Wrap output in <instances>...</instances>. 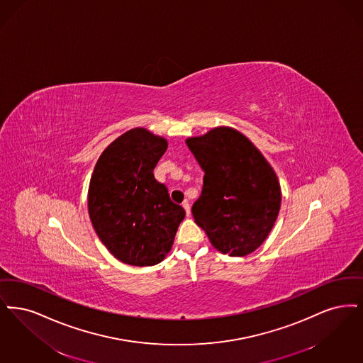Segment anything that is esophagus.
I'll return each instance as SVG.
<instances>
[{"instance_id":"esophagus-1","label":"esophagus","mask_w":363,"mask_h":363,"mask_svg":"<svg viewBox=\"0 0 363 363\" xmlns=\"http://www.w3.org/2000/svg\"><path fill=\"white\" fill-rule=\"evenodd\" d=\"M183 207H184V210H186V213H187V216L189 217V214H191V207H189V201H184V202H183Z\"/></svg>"}]
</instances>
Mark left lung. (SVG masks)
Masks as SVG:
<instances>
[{"label":"left lung","mask_w":363,"mask_h":363,"mask_svg":"<svg viewBox=\"0 0 363 363\" xmlns=\"http://www.w3.org/2000/svg\"><path fill=\"white\" fill-rule=\"evenodd\" d=\"M186 143L205 171L202 194L192 206L196 225L220 252L252 253L267 238L281 208V186L272 167L232 127H216Z\"/></svg>","instance_id":"left-lung-1"}]
</instances>
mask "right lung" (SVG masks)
Here are the masks:
<instances>
[{
    "label": "right lung",
    "mask_w": 363,
    "mask_h": 363,
    "mask_svg": "<svg viewBox=\"0 0 363 363\" xmlns=\"http://www.w3.org/2000/svg\"><path fill=\"white\" fill-rule=\"evenodd\" d=\"M168 142L146 128L128 130L96 162L88 210L96 233L118 260L155 266L171 251L186 211L155 179Z\"/></svg>",
    "instance_id": "right-lung-1"
}]
</instances>
